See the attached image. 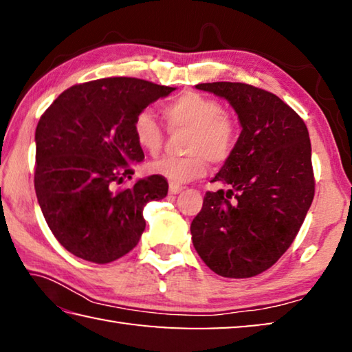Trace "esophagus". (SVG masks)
I'll return each instance as SVG.
<instances>
[{
    "mask_svg": "<svg viewBox=\"0 0 352 352\" xmlns=\"http://www.w3.org/2000/svg\"><path fill=\"white\" fill-rule=\"evenodd\" d=\"M182 190H183L182 184H178V183H170L169 184V192L170 194H178V192H182Z\"/></svg>",
    "mask_w": 352,
    "mask_h": 352,
    "instance_id": "esophagus-1",
    "label": "esophagus"
}]
</instances>
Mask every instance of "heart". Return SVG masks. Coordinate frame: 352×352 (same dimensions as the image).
<instances>
[{"label":"heart","instance_id":"b5f03b06","mask_svg":"<svg viewBox=\"0 0 352 352\" xmlns=\"http://www.w3.org/2000/svg\"><path fill=\"white\" fill-rule=\"evenodd\" d=\"M170 132H188L180 158H162L148 164V172L172 183L195 180L206 174L210 160L223 163L233 153L239 129L220 100L201 93L186 91L163 107ZM133 136L142 152L157 157L164 142V130L151 111L142 110L133 119Z\"/></svg>","mask_w":352,"mask_h":352}]
</instances>
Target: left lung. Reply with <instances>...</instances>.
I'll return each mask as SVG.
<instances>
[{"label": "left lung", "mask_w": 352, "mask_h": 352, "mask_svg": "<svg viewBox=\"0 0 352 352\" xmlns=\"http://www.w3.org/2000/svg\"><path fill=\"white\" fill-rule=\"evenodd\" d=\"M225 98L242 132L231 157L212 178L228 190H208L190 223L195 250L225 278H252L285 253L315 194L307 127L276 94L241 82L199 83Z\"/></svg>", "instance_id": "8db88e82"}]
</instances>
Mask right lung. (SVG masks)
Returning <instances> with one entry per match:
<instances>
[{
    "label": "right lung",
    "mask_w": 352,
    "mask_h": 352,
    "mask_svg": "<svg viewBox=\"0 0 352 352\" xmlns=\"http://www.w3.org/2000/svg\"><path fill=\"white\" fill-rule=\"evenodd\" d=\"M175 88L107 77L69 87L41 115L35 130L34 186L45 220L63 248L80 259L107 264L136 247L146 220L142 210L168 195V182L151 175L133 186L144 152L133 119Z\"/></svg>",
    "instance_id": "right-lung-1"
}]
</instances>
